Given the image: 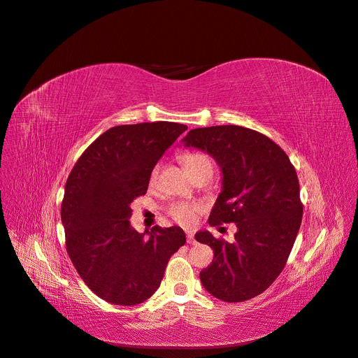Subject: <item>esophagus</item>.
Returning <instances> with one entry per match:
<instances>
[{
	"label": "esophagus",
	"mask_w": 358,
	"mask_h": 358,
	"mask_svg": "<svg viewBox=\"0 0 358 358\" xmlns=\"http://www.w3.org/2000/svg\"><path fill=\"white\" fill-rule=\"evenodd\" d=\"M187 242H189V243H196V239H194L193 234H187Z\"/></svg>",
	"instance_id": "esophagus-1"
}]
</instances>
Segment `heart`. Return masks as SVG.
Wrapping results in <instances>:
<instances>
[{
    "instance_id": "obj_1",
    "label": "heart",
    "mask_w": 358,
    "mask_h": 358,
    "mask_svg": "<svg viewBox=\"0 0 358 358\" xmlns=\"http://www.w3.org/2000/svg\"><path fill=\"white\" fill-rule=\"evenodd\" d=\"M182 165L185 168V171L190 174V177L194 180L197 177L203 176H210L213 174V165L209 161V158H206L204 155L200 154H185L181 158ZM201 210V206L193 204V203H174L169 206V216H171L177 223L184 224V227H190V224L194 223L196 215Z\"/></svg>"
}]
</instances>
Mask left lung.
I'll use <instances>...</instances> for the list:
<instances>
[{"label": "left lung", "mask_w": 358, "mask_h": 358, "mask_svg": "<svg viewBox=\"0 0 358 358\" xmlns=\"http://www.w3.org/2000/svg\"><path fill=\"white\" fill-rule=\"evenodd\" d=\"M181 142L208 152L220 168L222 192L209 224H236L234 242L209 231L196 234V241L213 250L212 264L200 273L201 285L223 302L252 299L283 271L302 223L296 169L283 149L248 127H199Z\"/></svg>", "instance_id": "obj_1"}]
</instances>
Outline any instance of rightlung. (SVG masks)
I'll use <instances>...</instances> for the list:
<instances>
[{
  "mask_svg": "<svg viewBox=\"0 0 358 358\" xmlns=\"http://www.w3.org/2000/svg\"><path fill=\"white\" fill-rule=\"evenodd\" d=\"M185 130L171 122L111 127L85 149L66 180L61 217L68 255L84 283L108 303L145 302L185 243L180 227L139 234L129 220L130 203L146 193L154 166Z\"/></svg>",
  "mask_w": 358,
  "mask_h": 358,
  "instance_id": "right-lung-1",
  "label": "right lung"
}]
</instances>
